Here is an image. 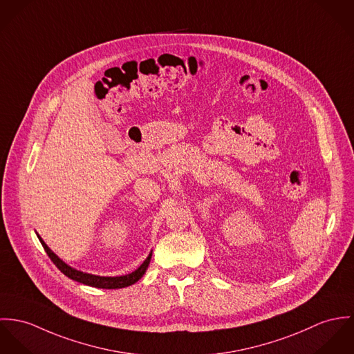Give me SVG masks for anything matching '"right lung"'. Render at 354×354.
<instances>
[{"instance_id":"obj_1","label":"right lung","mask_w":354,"mask_h":354,"mask_svg":"<svg viewBox=\"0 0 354 354\" xmlns=\"http://www.w3.org/2000/svg\"><path fill=\"white\" fill-rule=\"evenodd\" d=\"M38 235V234H37ZM39 237L40 243L44 248V251L47 252L48 258L53 261V263L66 275L69 277L73 281H77L81 282L84 285H89V286H93V288H102V289H119V288H126V286H130L133 283H136L142 275L145 274L148 266H149V262H151V258H152V252L148 255V258L144 261V263L137 269L134 270L133 273L126 275H120V277H100V275L88 274V273H82L80 270H76L73 268H71L69 265H66L62 259H59L48 247L47 244L41 240V237Z\"/></svg>"}]
</instances>
